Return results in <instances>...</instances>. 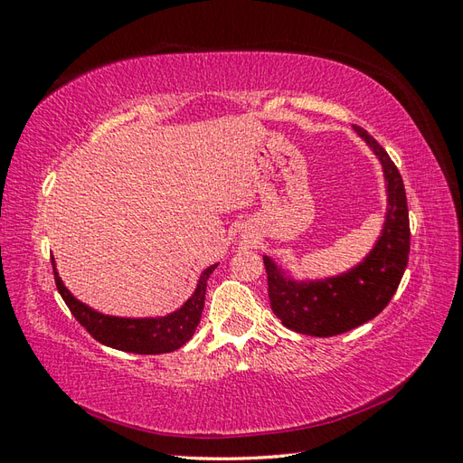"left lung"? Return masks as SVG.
<instances>
[{"label":"left lung","instance_id":"1","mask_svg":"<svg viewBox=\"0 0 463 463\" xmlns=\"http://www.w3.org/2000/svg\"><path fill=\"white\" fill-rule=\"evenodd\" d=\"M380 158L388 186V213L382 236L373 252L351 271L324 281L297 283L285 279L283 271L266 256L268 293L271 310L285 327L297 334L332 337L373 320L398 290L409 261V211L403 180L384 147L364 131L353 126Z\"/></svg>","mask_w":463,"mask_h":463}]
</instances>
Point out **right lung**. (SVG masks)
<instances>
[{
    "label": "right lung",
    "mask_w": 463,
    "mask_h": 463,
    "mask_svg": "<svg viewBox=\"0 0 463 463\" xmlns=\"http://www.w3.org/2000/svg\"><path fill=\"white\" fill-rule=\"evenodd\" d=\"M217 266L207 268L200 281H197L195 293L188 298L186 305L180 310L165 316V318H114V316H104L85 307L79 302L68 288L63 287L61 279L54 269V279L60 295L65 305H68L73 318L81 324L87 332L99 343L118 351L137 353V354H161L173 353L180 349L184 343H188L195 332L197 324L202 318L205 288L209 275L213 273Z\"/></svg>",
    "instance_id": "1"
}]
</instances>
